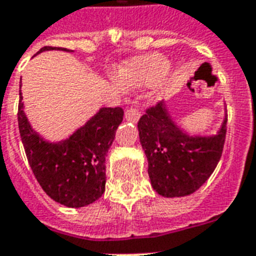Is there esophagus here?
Here are the masks:
<instances>
[{
  "label": "esophagus",
  "instance_id": "obj_1",
  "mask_svg": "<svg viewBox=\"0 0 256 256\" xmlns=\"http://www.w3.org/2000/svg\"><path fill=\"white\" fill-rule=\"evenodd\" d=\"M140 117V114L136 109L134 108H128L126 112H124V118H126V121H132V122H136Z\"/></svg>",
  "mask_w": 256,
  "mask_h": 256
}]
</instances>
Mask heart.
Returning a JSON list of instances; mask_svg holds the SVG:
<instances>
[{"mask_svg": "<svg viewBox=\"0 0 256 256\" xmlns=\"http://www.w3.org/2000/svg\"><path fill=\"white\" fill-rule=\"evenodd\" d=\"M170 60L160 54L136 56L122 64L118 78H113L114 85L120 90L128 88H143L156 84L167 72Z\"/></svg>", "mask_w": 256, "mask_h": 256, "instance_id": "b5f03b06", "label": "heart"}]
</instances>
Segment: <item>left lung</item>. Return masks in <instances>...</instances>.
<instances>
[{
  "label": "left lung",
  "instance_id": "obj_1",
  "mask_svg": "<svg viewBox=\"0 0 256 256\" xmlns=\"http://www.w3.org/2000/svg\"><path fill=\"white\" fill-rule=\"evenodd\" d=\"M226 122L225 114L214 135H190L174 121L164 101L147 109L138 122L139 140L158 194L188 196L210 178L221 159Z\"/></svg>",
  "mask_w": 256,
  "mask_h": 256
}]
</instances>
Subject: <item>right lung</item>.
<instances>
[{
  "mask_svg": "<svg viewBox=\"0 0 256 256\" xmlns=\"http://www.w3.org/2000/svg\"><path fill=\"white\" fill-rule=\"evenodd\" d=\"M60 50L46 46L38 51ZM62 51L74 52L70 50ZM36 54V55H38ZM20 92L18 128L35 178L54 201L68 208L86 206L105 192V158L124 120L121 108H101L68 138L46 140L31 128Z\"/></svg>",
  "mask_w": 256,
  "mask_h": 256,
  "instance_id": "1",
  "label": "right lung"
}]
</instances>
